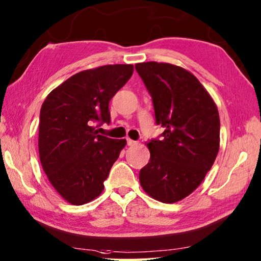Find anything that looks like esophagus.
Returning <instances> with one entry per match:
<instances>
[{
    "instance_id": "esophagus-1",
    "label": "esophagus",
    "mask_w": 261,
    "mask_h": 261,
    "mask_svg": "<svg viewBox=\"0 0 261 261\" xmlns=\"http://www.w3.org/2000/svg\"><path fill=\"white\" fill-rule=\"evenodd\" d=\"M126 144H127V146H135V145H137V141L132 140L130 138H126Z\"/></svg>"
}]
</instances>
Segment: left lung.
Listing matches in <instances>:
<instances>
[{
	"label": "left lung",
	"instance_id": "1",
	"mask_svg": "<svg viewBox=\"0 0 261 261\" xmlns=\"http://www.w3.org/2000/svg\"><path fill=\"white\" fill-rule=\"evenodd\" d=\"M153 100L160 138L147 144L150 159L140 170L144 191L174 203L200 186L219 150V113L210 94L188 70L165 63L136 64Z\"/></svg>",
	"mask_w": 261,
	"mask_h": 261
}]
</instances>
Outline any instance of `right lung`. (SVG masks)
Instances as JSON below:
<instances>
[{
    "label": "right lung",
    "mask_w": 261,
    "mask_h": 261,
    "mask_svg": "<svg viewBox=\"0 0 261 261\" xmlns=\"http://www.w3.org/2000/svg\"><path fill=\"white\" fill-rule=\"evenodd\" d=\"M134 73L132 65H107L70 76L48 94L40 112L39 153L52 186L82 205L100 195L125 139L98 134L111 122L108 105Z\"/></svg>",
    "instance_id": "add662e5"
}]
</instances>
